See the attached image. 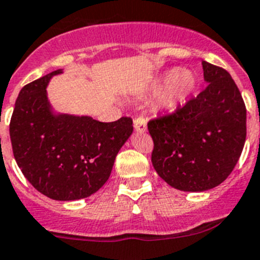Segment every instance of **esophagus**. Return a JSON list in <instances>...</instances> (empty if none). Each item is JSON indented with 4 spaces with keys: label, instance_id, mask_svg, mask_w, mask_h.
I'll list each match as a JSON object with an SVG mask.
<instances>
[{
    "label": "esophagus",
    "instance_id": "34e87169",
    "mask_svg": "<svg viewBox=\"0 0 260 260\" xmlns=\"http://www.w3.org/2000/svg\"><path fill=\"white\" fill-rule=\"evenodd\" d=\"M134 128L139 133H144L147 130V120L143 116H138L134 120Z\"/></svg>",
    "mask_w": 260,
    "mask_h": 260
}]
</instances>
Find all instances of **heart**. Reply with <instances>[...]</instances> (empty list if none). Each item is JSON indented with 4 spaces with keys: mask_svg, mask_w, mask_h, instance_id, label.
I'll use <instances>...</instances> for the list:
<instances>
[{
    "mask_svg": "<svg viewBox=\"0 0 260 260\" xmlns=\"http://www.w3.org/2000/svg\"><path fill=\"white\" fill-rule=\"evenodd\" d=\"M196 76L190 71L174 68L161 78L153 91L156 95L162 94L159 96V106L165 109H174L187 101L196 89Z\"/></svg>",
    "mask_w": 260,
    "mask_h": 260,
    "instance_id": "1",
    "label": "heart"
}]
</instances>
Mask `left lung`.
Returning a JSON list of instances; mask_svg holds the SVG:
<instances>
[{"label": "left lung", "mask_w": 260, "mask_h": 260, "mask_svg": "<svg viewBox=\"0 0 260 260\" xmlns=\"http://www.w3.org/2000/svg\"><path fill=\"white\" fill-rule=\"evenodd\" d=\"M202 68L205 89L173 113L148 122L154 170L169 185L187 192L224 182L246 139V107L233 78L208 61Z\"/></svg>", "instance_id": "1"}]
</instances>
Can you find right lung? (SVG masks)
<instances>
[{
    "instance_id": "right-lung-1",
    "label": "right lung",
    "mask_w": 260,
    "mask_h": 260,
    "mask_svg": "<svg viewBox=\"0 0 260 260\" xmlns=\"http://www.w3.org/2000/svg\"><path fill=\"white\" fill-rule=\"evenodd\" d=\"M54 71L20 90L10 121L13 153L28 182L45 196L73 201L108 180L114 158L133 133V120L99 122L89 116L54 114L46 86Z\"/></svg>"
}]
</instances>
